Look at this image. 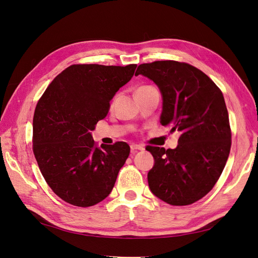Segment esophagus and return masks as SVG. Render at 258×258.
<instances>
[{
  "mask_svg": "<svg viewBox=\"0 0 258 258\" xmlns=\"http://www.w3.org/2000/svg\"><path fill=\"white\" fill-rule=\"evenodd\" d=\"M130 148H131L132 153H136L138 151H143L144 150V147L142 145H139V144H131Z\"/></svg>",
  "mask_w": 258,
  "mask_h": 258,
  "instance_id": "esophagus-1",
  "label": "esophagus"
}]
</instances>
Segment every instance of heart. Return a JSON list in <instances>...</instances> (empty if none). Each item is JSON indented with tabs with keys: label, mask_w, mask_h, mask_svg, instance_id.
<instances>
[{
	"label": "heart",
	"mask_w": 258,
	"mask_h": 258,
	"mask_svg": "<svg viewBox=\"0 0 258 258\" xmlns=\"http://www.w3.org/2000/svg\"><path fill=\"white\" fill-rule=\"evenodd\" d=\"M142 88H144V87H142Z\"/></svg>",
	"instance_id": "obj_1"
}]
</instances>
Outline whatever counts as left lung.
Wrapping results in <instances>:
<instances>
[{"label":"left lung","instance_id":"1","mask_svg":"<svg viewBox=\"0 0 258 258\" xmlns=\"http://www.w3.org/2000/svg\"><path fill=\"white\" fill-rule=\"evenodd\" d=\"M139 74L160 90V123L181 135L174 150L146 147L155 161L148 186L169 205H191L213 188L229 156L231 132L223 93L204 72L183 62L143 63Z\"/></svg>","mask_w":258,"mask_h":258}]
</instances>
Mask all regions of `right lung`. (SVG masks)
<instances>
[{
  "label": "right lung",
  "mask_w": 258,
  "mask_h": 258,
  "mask_svg": "<svg viewBox=\"0 0 258 258\" xmlns=\"http://www.w3.org/2000/svg\"><path fill=\"white\" fill-rule=\"evenodd\" d=\"M126 67L73 64L45 90L33 117V153L52 191L68 204L91 207L111 194L130 147L95 145L91 131L134 76Z\"/></svg>",
  "instance_id": "add662e5"
}]
</instances>
